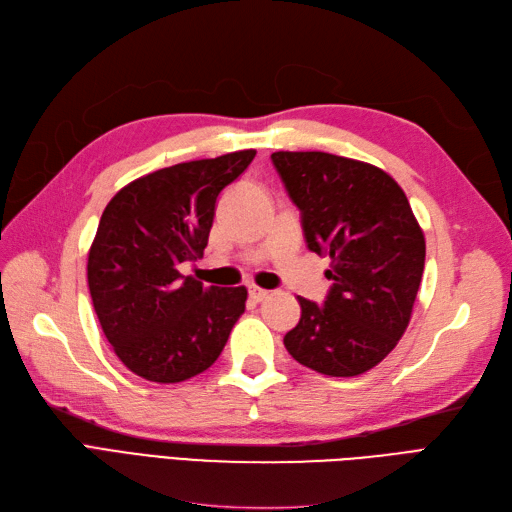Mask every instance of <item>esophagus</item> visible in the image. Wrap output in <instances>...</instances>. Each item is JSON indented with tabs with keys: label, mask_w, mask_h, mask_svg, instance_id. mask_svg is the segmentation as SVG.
Listing matches in <instances>:
<instances>
[{
	"label": "esophagus",
	"mask_w": 512,
	"mask_h": 512,
	"mask_svg": "<svg viewBox=\"0 0 512 512\" xmlns=\"http://www.w3.org/2000/svg\"><path fill=\"white\" fill-rule=\"evenodd\" d=\"M250 299H252V301H256V303L265 301V299H269V290H262V288H252V290H250Z\"/></svg>",
	"instance_id": "34e87169"
}]
</instances>
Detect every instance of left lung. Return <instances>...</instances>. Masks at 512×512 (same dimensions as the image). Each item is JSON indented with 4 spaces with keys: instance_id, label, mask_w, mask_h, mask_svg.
<instances>
[{
    "instance_id": "obj_1",
    "label": "left lung",
    "mask_w": 512,
    "mask_h": 512,
    "mask_svg": "<svg viewBox=\"0 0 512 512\" xmlns=\"http://www.w3.org/2000/svg\"><path fill=\"white\" fill-rule=\"evenodd\" d=\"M271 160L301 211L305 243L331 258L322 305L299 299L284 335L294 361L333 378L376 367L406 333L425 269V237L404 190L382 168L324 151Z\"/></svg>"
}]
</instances>
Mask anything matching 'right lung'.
I'll list each match as a JSON object with an SVG mask.
<instances>
[{
	"mask_svg": "<svg viewBox=\"0 0 512 512\" xmlns=\"http://www.w3.org/2000/svg\"><path fill=\"white\" fill-rule=\"evenodd\" d=\"M254 156L243 149L160 168L106 205L87 282L108 344L136 376L173 384L203 374L245 312V286H203L179 267L203 258L215 200Z\"/></svg>",
	"mask_w": 512,
	"mask_h": 512,
	"instance_id": "add662e5",
	"label": "right lung"
}]
</instances>
